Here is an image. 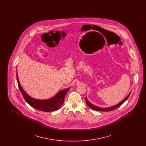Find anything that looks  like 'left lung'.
Returning <instances> with one entry per match:
<instances>
[{
	"instance_id": "8db88e82",
	"label": "left lung",
	"mask_w": 146,
	"mask_h": 146,
	"mask_svg": "<svg viewBox=\"0 0 146 146\" xmlns=\"http://www.w3.org/2000/svg\"><path fill=\"white\" fill-rule=\"evenodd\" d=\"M131 91H130V92L128 94V95H127L126 97H125V98H124L122 101H121L120 103H119L118 104H116V105H115V106H111V107H108V108H100V107H97L96 106H95V105L92 104L90 102L88 101V100H87L86 97H85V101H86V104H88V106L89 107H90L91 109H92V110H96V111H111L113 110H115V109L117 108L118 107H120L121 104H123L125 102V101L127 100V98H129V96H130V94H131Z\"/></svg>"
}]
</instances>
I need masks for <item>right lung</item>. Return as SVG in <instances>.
Masks as SVG:
<instances>
[{"mask_svg": "<svg viewBox=\"0 0 146 146\" xmlns=\"http://www.w3.org/2000/svg\"><path fill=\"white\" fill-rule=\"evenodd\" d=\"M17 81L19 85V89L21 91L25 101L28 103L31 106L35 108V109L42 111H55L59 109V108L62 105L64 102V97L70 90V88H67L66 89L59 91L55 96L54 97L47 99V100H37L29 96L28 94L23 90L20 83L19 77L17 76V72H16Z\"/></svg>", "mask_w": 146, "mask_h": 146, "instance_id": "right-lung-1", "label": "right lung"}]
</instances>
